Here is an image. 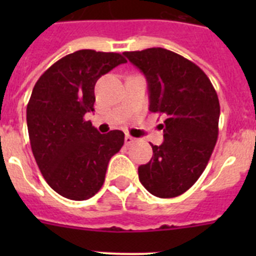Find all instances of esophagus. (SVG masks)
I'll return each mask as SVG.
<instances>
[{
    "instance_id": "1",
    "label": "esophagus",
    "mask_w": 256,
    "mask_h": 256,
    "mask_svg": "<svg viewBox=\"0 0 256 256\" xmlns=\"http://www.w3.org/2000/svg\"><path fill=\"white\" fill-rule=\"evenodd\" d=\"M124 141H126V146H130V144H134L136 138H133L132 136H130V134H126V138H124Z\"/></svg>"
}]
</instances>
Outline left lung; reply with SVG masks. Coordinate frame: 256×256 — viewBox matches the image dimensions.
<instances>
[{
  "instance_id": "obj_1",
  "label": "left lung",
  "mask_w": 256,
  "mask_h": 256,
  "mask_svg": "<svg viewBox=\"0 0 256 256\" xmlns=\"http://www.w3.org/2000/svg\"><path fill=\"white\" fill-rule=\"evenodd\" d=\"M123 55L146 76L148 110L164 118V142L151 144L140 182L156 198L182 195L205 170L218 140V94L206 74L176 52L152 47Z\"/></svg>"
}]
</instances>
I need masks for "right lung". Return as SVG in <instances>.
<instances>
[{"label":"right lung","instance_id":"1","mask_svg":"<svg viewBox=\"0 0 256 256\" xmlns=\"http://www.w3.org/2000/svg\"><path fill=\"white\" fill-rule=\"evenodd\" d=\"M126 62L120 54L79 50L51 65L26 106L34 159L54 191L82 201L100 191L108 164L124 144L122 130L101 134L86 120L94 112L97 79Z\"/></svg>","mask_w":256,"mask_h":256}]
</instances>
